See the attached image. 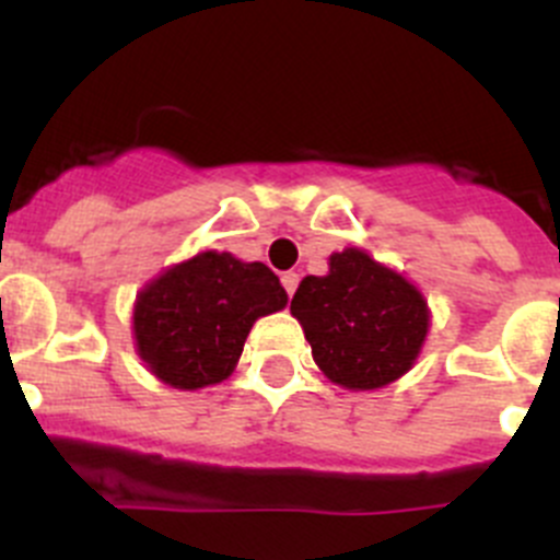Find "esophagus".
I'll return each instance as SVG.
<instances>
[{"label":"esophagus","instance_id":"obj_1","mask_svg":"<svg viewBox=\"0 0 560 560\" xmlns=\"http://www.w3.org/2000/svg\"><path fill=\"white\" fill-rule=\"evenodd\" d=\"M280 280H283V289L289 291V296H294L296 285H300V275H296V271H283V277H280Z\"/></svg>","mask_w":560,"mask_h":560}]
</instances>
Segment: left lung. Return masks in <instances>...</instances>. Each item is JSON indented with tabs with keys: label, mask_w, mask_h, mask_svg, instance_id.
<instances>
[{
	"label": "left lung",
	"mask_w": 560,
	"mask_h": 560,
	"mask_svg": "<svg viewBox=\"0 0 560 560\" xmlns=\"http://www.w3.org/2000/svg\"><path fill=\"white\" fill-rule=\"evenodd\" d=\"M327 266V275H307L291 300L316 366L350 392L399 381L428 338L424 294L358 246L332 253Z\"/></svg>",
	"instance_id": "left-lung-1"
}]
</instances>
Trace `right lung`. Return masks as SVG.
<instances>
[{
	"instance_id": "add662e5",
	"label": "right lung",
	"mask_w": 560,
	"mask_h": 560,
	"mask_svg": "<svg viewBox=\"0 0 560 560\" xmlns=\"http://www.w3.org/2000/svg\"><path fill=\"white\" fill-rule=\"evenodd\" d=\"M289 294L266 264L230 253H197L163 269L132 305V338L143 366L179 392L228 381L260 316Z\"/></svg>"
}]
</instances>
